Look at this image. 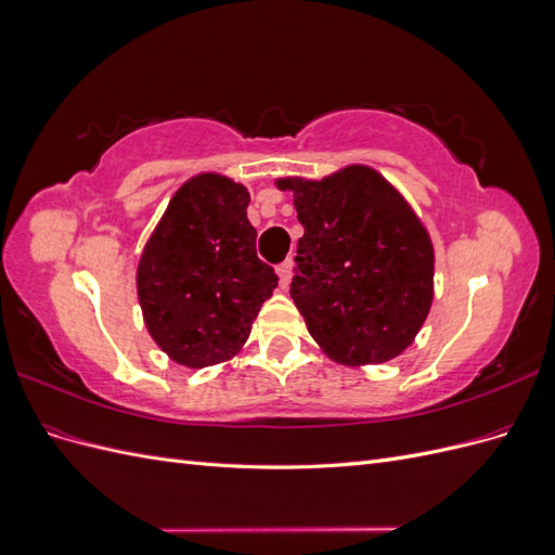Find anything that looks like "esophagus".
I'll return each mask as SVG.
<instances>
[{
	"mask_svg": "<svg viewBox=\"0 0 555 555\" xmlns=\"http://www.w3.org/2000/svg\"><path fill=\"white\" fill-rule=\"evenodd\" d=\"M278 278H280L282 289H287V287H289V282H292V259L282 261V263L278 266Z\"/></svg>",
	"mask_w": 555,
	"mask_h": 555,
	"instance_id": "1",
	"label": "esophagus"
}]
</instances>
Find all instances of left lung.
Returning a JSON list of instances; mask_svg holds the SVG:
<instances>
[{
  "label": "left lung",
  "instance_id": "left-lung-1",
  "mask_svg": "<svg viewBox=\"0 0 555 555\" xmlns=\"http://www.w3.org/2000/svg\"><path fill=\"white\" fill-rule=\"evenodd\" d=\"M275 184L294 194L306 229L292 298L314 343L343 365L402 354L430 312L435 275L430 236L408 201L363 164Z\"/></svg>",
  "mask_w": 555,
  "mask_h": 555
}]
</instances>
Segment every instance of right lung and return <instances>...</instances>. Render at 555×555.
Wrapping results in <instances>:
<instances>
[{
	"mask_svg": "<svg viewBox=\"0 0 555 555\" xmlns=\"http://www.w3.org/2000/svg\"><path fill=\"white\" fill-rule=\"evenodd\" d=\"M249 192L220 173H198L173 194L137 271L147 333L180 365L229 361L249 338L278 275L257 257Z\"/></svg>",
	"mask_w": 555,
	"mask_h": 555,
	"instance_id": "1",
	"label": "right lung"
}]
</instances>
